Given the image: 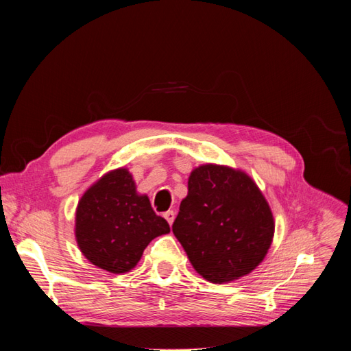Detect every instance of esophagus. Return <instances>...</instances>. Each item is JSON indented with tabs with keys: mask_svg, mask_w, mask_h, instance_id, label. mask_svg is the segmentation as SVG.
Wrapping results in <instances>:
<instances>
[{
	"mask_svg": "<svg viewBox=\"0 0 351 351\" xmlns=\"http://www.w3.org/2000/svg\"><path fill=\"white\" fill-rule=\"evenodd\" d=\"M164 218L168 221V224L171 226L173 222H174V218H176V212L174 210H167L165 214H164Z\"/></svg>",
	"mask_w": 351,
	"mask_h": 351,
	"instance_id": "34e87169",
	"label": "esophagus"
}]
</instances>
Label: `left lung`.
Wrapping results in <instances>:
<instances>
[{"label": "left lung", "mask_w": 351, "mask_h": 351, "mask_svg": "<svg viewBox=\"0 0 351 351\" xmlns=\"http://www.w3.org/2000/svg\"><path fill=\"white\" fill-rule=\"evenodd\" d=\"M187 187L173 232L196 272L214 284L250 274L268 253L275 230L256 183L240 169L206 164L193 169Z\"/></svg>", "instance_id": "8db88e82"}]
</instances>
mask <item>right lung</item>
<instances>
[{
    "label": "right lung",
    "mask_w": 351,
    "mask_h": 351,
    "mask_svg": "<svg viewBox=\"0 0 351 351\" xmlns=\"http://www.w3.org/2000/svg\"><path fill=\"white\" fill-rule=\"evenodd\" d=\"M76 240L95 267L112 274L134 268L155 237L169 232L149 197L136 192L125 168L112 169L90 186L76 209Z\"/></svg>",
    "instance_id": "1"
}]
</instances>
